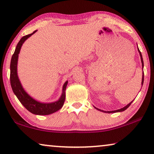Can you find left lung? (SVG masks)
I'll use <instances>...</instances> for the list:
<instances>
[{
    "label": "left lung",
    "instance_id": "8db88e82",
    "mask_svg": "<svg viewBox=\"0 0 154 154\" xmlns=\"http://www.w3.org/2000/svg\"><path fill=\"white\" fill-rule=\"evenodd\" d=\"M137 50H138V51H139V53H140V58H141V62H142V68H143V67H144V62H143V59H142V56L141 52H140V50H139V48H138V47H137ZM143 82H144V72H143V73H142V85H143ZM133 101H131V103H129L128 105H127V106H126L125 107H124L123 108L119 109V110H113V111H103V110H100V109H98V108H96V109H97L98 110L102 111V112H108V113H113V112H122V111H124V110H126V109L128 108V107L131 106V103H132Z\"/></svg>",
    "mask_w": 154,
    "mask_h": 154
}]
</instances>
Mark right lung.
<instances>
[{
    "label": "right lung",
    "instance_id": "add662e5",
    "mask_svg": "<svg viewBox=\"0 0 154 154\" xmlns=\"http://www.w3.org/2000/svg\"><path fill=\"white\" fill-rule=\"evenodd\" d=\"M36 31L37 30H35L31 34L23 36L17 44L16 49L12 55L10 62V84L13 92L17 96L21 104L29 112L35 115H48L59 110L63 106L64 100H65V90L68 81H66L64 84L63 88H62V94L58 101L53 102V103H41L32 99L26 93V91L23 90L17 75L18 57H19L21 46L23 45V42L31 35L34 34Z\"/></svg>",
    "mask_w": 154,
    "mask_h": 154
}]
</instances>
